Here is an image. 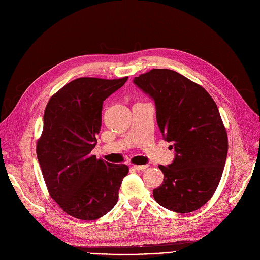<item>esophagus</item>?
Returning a JSON list of instances; mask_svg holds the SVG:
<instances>
[{"mask_svg":"<svg viewBox=\"0 0 260 260\" xmlns=\"http://www.w3.org/2000/svg\"><path fill=\"white\" fill-rule=\"evenodd\" d=\"M149 167V165H134V168L136 170H145Z\"/></svg>","mask_w":260,"mask_h":260,"instance_id":"34e87169","label":"esophagus"}]
</instances>
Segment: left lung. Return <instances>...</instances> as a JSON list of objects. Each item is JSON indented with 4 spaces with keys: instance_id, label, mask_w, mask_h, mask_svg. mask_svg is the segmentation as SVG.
<instances>
[{
    "instance_id": "obj_1",
    "label": "left lung",
    "mask_w": 260,
    "mask_h": 260,
    "mask_svg": "<svg viewBox=\"0 0 260 260\" xmlns=\"http://www.w3.org/2000/svg\"><path fill=\"white\" fill-rule=\"evenodd\" d=\"M155 102L156 119L176 157L153 189L156 203L178 213L203 207L215 193L228 151L224 123L214 100L196 82L166 69H154L134 79Z\"/></svg>"
}]
</instances>
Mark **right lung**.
<instances>
[{
    "label": "right lung",
    "mask_w": 260,
    "mask_h": 260,
    "mask_svg": "<svg viewBox=\"0 0 260 260\" xmlns=\"http://www.w3.org/2000/svg\"><path fill=\"white\" fill-rule=\"evenodd\" d=\"M127 78H77L54 93L46 106L37 159L48 193L75 218L93 220L109 212L128 174V166L91 154L102 126L103 102Z\"/></svg>",
    "instance_id": "right-lung-1"
}]
</instances>
